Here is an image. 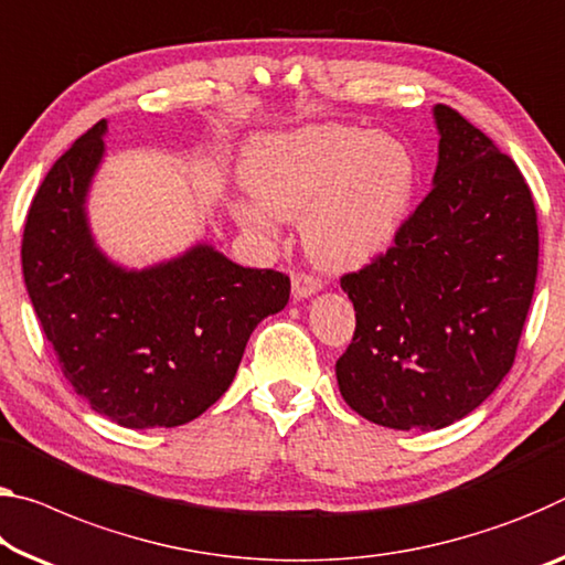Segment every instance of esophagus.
Listing matches in <instances>:
<instances>
[{"label":"esophagus","mask_w":565,"mask_h":565,"mask_svg":"<svg viewBox=\"0 0 565 565\" xmlns=\"http://www.w3.org/2000/svg\"><path fill=\"white\" fill-rule=\"evenodd\" d=\"M291 289H294V297H297V299H309L311 294L321 291V281L317 279L315 274H294Z\"/></svg>","instance_id":"34e87169"}]
</instances>
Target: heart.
Instances as JSON below:
<instances>
[{"mask_svg": "<svg viewBox=\"0 0 565 565\" xmlns=\"http://www.w3.org/2000/svg\"><path fill=\"white\" fill-rule=\"evenodd\" d=\"M244 175L254 199L236 203L238 221L271 231L276 216H303L309 254L337 268L387 250L417 188V166L405 142L342 122L256 140Z\"/></svg>", "mask_w": 565, "mask_h": 565, "instance_id": "obj_1", "label": "heart"}]
</instances>
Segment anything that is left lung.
Here are the masks:
<instances>
[{
	"mask_svg": "<svg viewBox=\"0 0 565 565\" xmlns=\"http://www.w3.org/2000/svg\"><path fill=\"white\" fill-rule=\"evenodd\" d=\"M433 113V191L387 254L342 276L356 327L337 360L339 392L392 429L447 427L495 392L539 276V216L523 173L458 110Z\"/></svg>",
	"mask_w": 565,
	"mask_h": 565,
	"instance_id": "left-lung-1",
	"label": "left lung"
}]
</instances>
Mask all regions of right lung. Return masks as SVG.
<instances>
[{
    "label": "right lung",
    "instance_id": "add662e5",
    "mask_svg": "<svg viewBox=\"0 0 565 565\" xmlns=\"http://www.w3.org/2000/svg\"><path fill=\"white\" fill-rule=\"evenodd\" d=\"M105 132L100 120L79 136L34 195L26 294L62 374L97 415L130 429L178 427L231 387L250 331L286 307L291 281L209 244L140 271L113 264L85 211Z\"/></svg>",
    "mask_w": 565,
    "mask_h": 565
}]
</instances>
